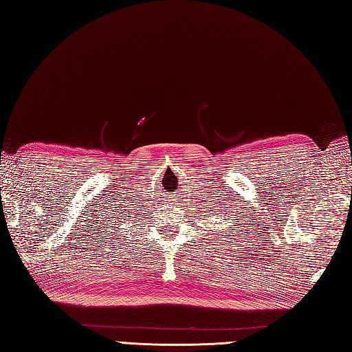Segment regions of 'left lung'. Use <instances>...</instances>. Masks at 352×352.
<instances>
[{
	"mask_svg": "<svg viewBox=\"0 0 352 352\" xmlns=\"http://www.w3.org/2000/svg\"><path fill=\"white\" fill-rule=\"evenodd\" d=\"M238 228H233V230H236V229H239V228H244V226H241V224H236Z\"/></svg>",
	"mask_w": 352,
	"mask_h": 352,
	"instance_id": "8db88e82",
	"label": "left lung"
}]
</instances>
